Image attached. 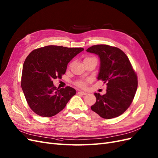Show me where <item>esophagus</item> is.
<instances>
[{"mask_svg": "<svg viewBox=\"0 0 158 158\" xmlns=\"http://www.w3.org/2000/svg\"><path fill=\"white\" fill-rule=\"evenodd\" d=\"M78 93L80 94H83V95H86V94H87V93H85V92H83V91H79Z\"/></svg>", "mask_w": 158, "mask_h": 158, "instance_id": "obj_1", "label": "esophagus"}]
</instances>
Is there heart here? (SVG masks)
<instances>
[{"label":"heart","instance_id":"1","mask_svg":"<svg viewBox=\"0 0 158 158\" xmlns=\"http://www.w3.org/2000/svg\"><path fill=\"white\" fill-rule=\"evenodd\" d=\"M86 58H86L85 59H86ZM76 85H77L78 86H79V87H81V88H85L86 86V82H85V81H78V82L76 83Z\"/></svg>","mask_w":158,"mask_h":158}]
</instances>
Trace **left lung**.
Wrapping results in <instances>:
<instances>
[{
	"instance_id": "left-lung-1",
	"label": "left lung",
	"mask_w": 158,
	"mask_h": 158,
	"mask_svg": "<svg viewBox=\"0 0 158 158\" xmlns=\"http://www.w3.org/2000/svg\"><path fill=\"white\" fill-rule=\"evenodd\" d=\"M86 52L98 56L100 61L98 80L106 83V93H94L96 101L91 110L104 119L123 114L130 106L138 86L137 76L127 55L118 48L94 45Z\"/></svg>"
}]
</instances>
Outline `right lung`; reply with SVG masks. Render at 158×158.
<instances>
[{
	"label": "right lung",
	"instance_id": "add662e5",
	"mask_svg": "<svg viewBox=\"0 0 158 158\" xmlns=\"http://www.w3.org/2000/svg\"><path fill=\"white\" fill-rule=\"evenodd\" d=\"M83 50L50 45L28 55L23 65L21 85L27 104L35 114L46 118L56 115L76 94L70 86L58 90L52 80L62 78L68 63Z\"/></svg>",
	"mask_w": 158,
	"mask_h": 158
}]
</instances>
